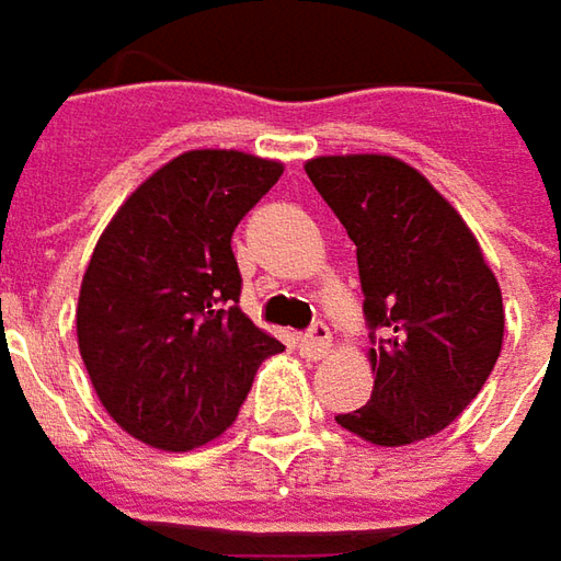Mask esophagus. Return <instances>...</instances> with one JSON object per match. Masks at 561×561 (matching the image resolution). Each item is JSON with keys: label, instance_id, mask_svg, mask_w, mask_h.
<instances>
[{"label": "esophagus", "instance_id": "34e87169", "mask_svg": "<svg viewBox=\"0 0 561 561\" xmlns=\"http://www.w3.org/2000/svg\"><path fill=\"white\" fill-rule=\"evenodd\" d=\"M301 348H305L307 357H323L332 348V332H329L327 323H313L310 332H305L301 339Z\"/></svg>", "mask_w": 561, "mask_h": 561}]
</instances>
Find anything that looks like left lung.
Instances as JSON below:
<instances>
[{
    "label": "left lung",
    "instance_id": "left-lung-1",
    "mask_svg": "<svg viewBox=\"0 0 561 561\" xmlns=\"http://www.w3.org/2000/svg\"><path fill=\"white\" fill-rule=\"evenodd\" d=\"M307 179L357 248L370 402L335 424L370 446L436 436L474 402L502 352L500 282L458 209L402 159L313 157Z\"/></svg>",
    "mask_w": 561,
    "mask_h": 561
}]
</instances>
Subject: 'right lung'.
Listing matches in <instances>:
<instances>
[{
    "label": "right lung",
    "instance_id": "1",
    "mask_svg": "<svg viewBox=\"0 0 561 561\" xmlns=\"http://www.w3.org/2000/svg\"><path fill=\"white\" fill-rule=\"evenodd\" d=\"M282 172L244 150H187L137 184L90 254L75 310L87 377L153 449L222 436L256 367L285 348L238 307L232 254L234 226Z\"/></svg>",
    "mask_w": 561,
    "mask_h": 561
}]
</instances>
